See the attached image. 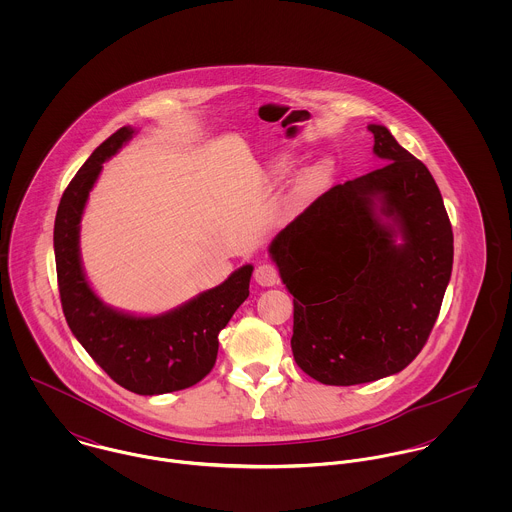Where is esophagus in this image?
Here are the masks:
<instances>
[{"label":"esophagus","mask_w":512,"mask_h":512,"mask_svg":"<svg viewBox=\"0 0 512 512\" xmlns=\"http://www.w3.org/2000/svg\"><path fill=\"white\" fill-rule=\"evenodd\" d=\"M254 280L264 286V288H270V286H276L280 276H278V268L270 262H264L260 264L256 270H254Z\"/></svg>","instance_id":"1"}]
</instances>
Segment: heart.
<instances>
[{
    "mask_svg": "<svg viewBox=\"0 0 512 512\" xmlns=\"http://www.w3.org/2000/svg\"><path fill=\"white\" fill-rule=\"evenodd\" d=\"M278 169H280V171H284V169H286V163H280V165H278Z\"/></svg>",
    "mask_w": 512,
    "mask_h": 512,
    "instance_id": "b5f03b06",
    "label": "heart"
}]
</instances>
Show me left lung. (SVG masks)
<instances>
[{
  "instance_id": "1",
  "label": "left lung",
  "mask_w": 512,
  "mask_h": 512,
  "mask_svg": "<svg viewBox=\"0 0 512 512\" xmlns=\"http://www.w3.org/2000/svg\"><path fill=\"white\" fill-rule=\"evenodd\" d=\"M368 132L386 165L331 187L270 244L293 295V359L331 386L410 365L436 325L453 266L451 222L432 173L384 126Z\"/></svg>"
}]
</instances>
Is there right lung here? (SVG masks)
<instances>
[{
  "instance_id": "1",
  "label": "right lung",
  "mask_w": 512,
  "mask_h": 512,
  "mask_svg": "<svg viewBox=\"0 0 512 512\" xmlns=\"http://www.w3.org/2000/svg\"><path fill=\"white\" fill-rule=\"evenodd\" d=\"M132 136L134 128H120L78 169L61 197L53 240L63 313L74 337L114 382L153 396L189 388L213 370L219 333L248 297L254 268L242 266L217 288L157 317L114 311L94 295L80 266L78 224L102 163Z\"/></svg>"
}]
</instances>
